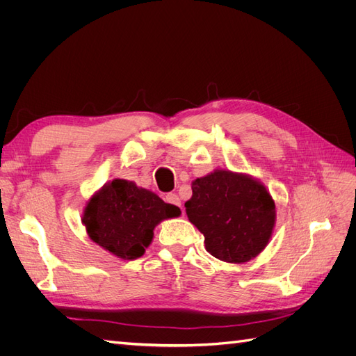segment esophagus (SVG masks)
Masks as SVG:
<instances>
[{
	"label": "esophagus",
	"mask_w": 356,
	"mask_h": 356,
	"mask_svg": "<svg viewBox=\"0 0 356 356\" xmlns=\"http://www.w3.org/2000/svg\"><path fill=\"white\" fill-rule=\"evenodd\" d=\"M165 200L169 203V204H174V207L179 208L182 211V207H181V200L177 195H174V193H169V195H166ZM182 215H184V211H182Z\"/></svg>",
	"instance_id": "obj_1"
}]
</instances>
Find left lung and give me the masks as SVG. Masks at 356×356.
Returning a JSON list of instances; mask_svg holds the SVG:
<instances>
[{
    "label": "left lung",
    "mask_w": 356,
    "mask_h": 356,
    "mask_svg": "<svg viewBox=\"0 0 356 356\" xmlns=\"http://www.w3.org/2000/svg\"><path fill=\"white\" fill-rule=\"evenodd\" d=\"M186 212L204 236L207 251L225 263H246L272 238L276 209L270 193L255 178L217 169L193 181Z\"/></svg>",
    "instance_id": "left-lung-1"
}]
</instances>
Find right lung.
Segmentation results:
<instances>
[{
	"label": "right lung",
	"mask_w": 356,
	"mask_h": 356,
	"mask_svg": "<svg viewBox=\"0 0 356 356\" xmlns=\"http://www.w3.org/2000/svg\"><path fill=\"white\" fill-rule=\"evenodd\" d=\"M179 208L126 179H113L90 197L83 212L89 238L122 260H136L153 241L159 222L175 218Z\"/></svg>",
	"instance_id": "add662e5"
}]
</instances>
